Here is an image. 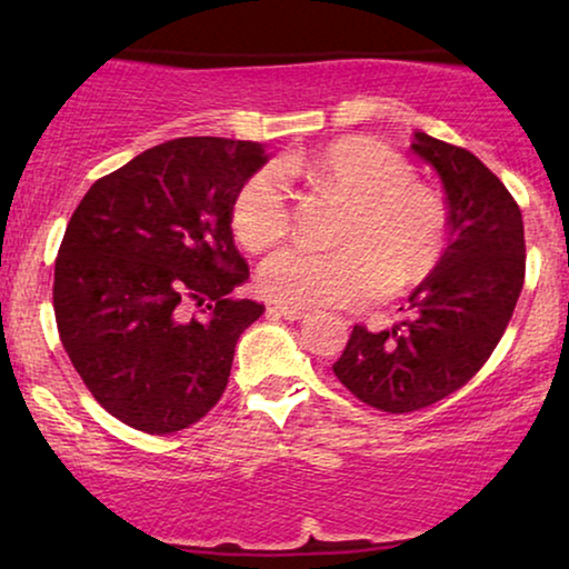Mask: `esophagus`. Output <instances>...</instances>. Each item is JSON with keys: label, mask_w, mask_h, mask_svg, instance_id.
Masks as SVG:
<instances>
[{"label": "esophagus", "mask_w": 569, "mask_h": 569, "mask_svg": "<svg viewBox=\"0 0 569 569\" xmlns=\"http://www.w3.org/2000/svg\"><path fill=\"white\" fill-rule=\"evenodd\" d=\"M271 310H274L277 316L287 318V321H302V318H308V316H310L308 310H302V308H290V306H274Z\"/></svg>", "instance_id": "34e87169"}]
</instances>
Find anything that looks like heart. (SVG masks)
<instances>
[{"label": "heart", "instance_id": "obj_1", "mask_svg": "<svg viewBox=\"0 0 569 569\" xmlns=\"http://www.w3.org/2000/svg\"><path fill=\"white\" fill-rule=\"evenodd\" d=\"M284 176L316 191L352 201L339 240L321 251L290 246L263 261L259 282L271 300L290 308H347L401 290L430 274L446 248L448 214L442 199L411 181L409 162L368 137L339 139L302 158L279 160ZM232 230L251 251L274 246L290 230V193L277 168L248 176L232 199Z\"/></svg>", "mask_w": 569, "mask_h": 569}]
</instances>
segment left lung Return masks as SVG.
I'll return each instance as SVG.
<instances>
[{
    "label": "left lung",
    "mask_w": 569,
    "mask_h": 569,
    "mask_svg": "<svg viewBox=\"0 0 569 569\" xmlns=\"http://www.w3.org/2000/svg\"><path fill=\"white\" fill-rule=\"evenodd\" d=\"M411 150L446 191L448 248L411 290L407 318L378 333L355 326L333 362L357 399L388 415L430 407L477 376L508 329L526 274L523 217L500 178L425 131H415Z\"/></svg>",
    "instance_id": "8db88e82"
}]
</instances>
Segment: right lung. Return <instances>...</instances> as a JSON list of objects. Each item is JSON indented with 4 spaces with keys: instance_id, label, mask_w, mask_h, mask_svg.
Instances as JSON below:
<instances>
[{
    "instance_id": "1",
    "label": "right lung",
    "mask_w": 569,
    "mask_h": 569,
    "mask_svg": "<svg viewBox=\"0 0 569 569\" xmlns=\"http://www.w3.org/2000/svg\"><path fill=\"white\" fill-rule=\"evenodd\" d=\"M259 142L181 137L100 178L74 209L53 271L61 345L108 415L150 435L199 422L228 386L236 345L263 313L232 199Z\"/></svg>"
}]
</instances>
